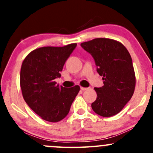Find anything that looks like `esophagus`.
Instances as JSON below:
<instances>
[{"instance_id":"obj_1","label":"esophagus","mask_w":153,"mask_h":153,"mask_svg":"<svg viewBox=\"0 0 153 153\" xmlns=\"http://www.w3.org/2000/svg\"><path fill=\"white\" fill-rule=\"evenodd\" d=\"M89 88H90V87H87V88H86V87H81V91H85V90H87V89H89Z\"/></svg>"}]
</instances>
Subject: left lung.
<instances>
[{
	"instance_id": "obj_1",
	"label": "left lung",
	"mask_w": 153,
	"mask_h": 153,
	"mask_svg": "<svg viewBox=\"0 0 153 153\" xmlns=\"http://www.w3.org/2000/svg\"><path fill=\"white\" fill-rule=\"evenodd\" d=\"M81 46L95 60L97 72L104 81V86L94 88L97 98L92 109L101 116H113L121 112L134 93L135 75L132 58L122 44L109 38H95Z\"/></svg>"
}]
</instances>
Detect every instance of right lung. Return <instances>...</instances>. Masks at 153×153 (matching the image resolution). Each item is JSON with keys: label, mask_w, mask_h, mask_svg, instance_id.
Returning a JSON list of instances; mask_svg holds the SVG:
<instances>
[{"label": "right lung", "mask_w": 153, "mask_h": 153, "mask_svg": "<svg viewBox=\"0 0 153 153\" xmlns=\"http://www.w3.org/2000/svg\"><path fill=\"white\" fill-rule=\"evenodd\" d=\"M76 44L35 49L26 57L21 69V88L28 106L42 119L58 122L68 115L79 86L63 87L55 81Z\"/></svg>", "instance_id": "obj_1"}]
</instances>
